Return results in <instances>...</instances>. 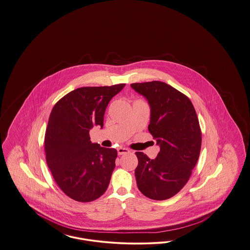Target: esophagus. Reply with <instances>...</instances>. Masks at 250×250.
Here are the masks:
<instances>
[{"label": "esophagus", "instance_id": "34e87169", "mask_svg": "<svg viewBox=\"0 0 250 250\" xmlns=\"http://www.w3.org/2000/svg\"><path fill=\"white\" fill-rule=\"evenodd\" d=\"M117 152H118V155H125V154H128L130 151L127 149V148H124V147H119L117 149Z\"/></svg>", "mask_w": 250, "mask_h": 250}]
</instances>
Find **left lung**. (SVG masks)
I'll use <instances>...</instances> for the list:
<instances>
[{"label": "left lung", "mask_w": 250, "mask_h": 250, "mask_svg": "<svg viewBox=\"0 0 250 250\" xmlns=\"http://www.w3.org/2000/svg\"><path fill=\"white\" fill-rule=\"evenodd\" d=\"M151 108L148 130L160 152L150 159L136 152L137 186L144 196L155 201L173 197L188 183L200 156L202 132L189 98L162 82L132 83Z\"/></svg>", "instance_id": "left-lung-1"}]
</instances>
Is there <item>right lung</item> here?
<instances>
[{
	"mask_svg": "<svg viewBox=\"0 0 250 250\" xmlns=\"http://www.w3.org/2000/svg\"><path fill=\"white\" fill-rule=\"evenodd\" d=\"M125 85L78 88L51 110L45 135L47 164L60 188L77 202H93L107 190L117 151L92 143L89 132L103 127L107 104Z\"/></svg>",
	"mask_w": 250,
	"mask_h": 250,
	"instance_id": "right-lung-1",
	"label": "right lung"
}]
</instances>
